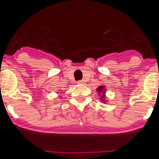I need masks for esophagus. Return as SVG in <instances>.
Instances as JSON below:
<instances>
[{"mask_svg": "<svg viewBox=\"0 0 159 159\" xmlns=\"http://www.w3.org/2000/svg\"><path fill=\"white\" fill-rule=\"evenodd\" d=\"M84 80H79L78 82H77V84H84Z\"/></svg>", "mask_w": 159, "mask_h": 159, "instance_id": "esophagus-1", "label": "esophagus"}]
</instances>
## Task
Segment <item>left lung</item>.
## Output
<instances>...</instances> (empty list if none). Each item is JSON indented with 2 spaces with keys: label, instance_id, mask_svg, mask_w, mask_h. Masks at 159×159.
I'll list each match as a JSON object with an SVG mask.
<instances>
[{
  "label": "left lung",
  "instance_id": "1",
  "mask_svg": "<svg viewBox=\"0 0 159 159\" xmlns=\"http://www.w3.org/2000/svg\"><path fill=\"white\" fill-rule=\"evenodd\" d=\"M97 91L99 92V95H100V99L102 101H104L105 100V88L104 86H99V88H97Z\"/></svg>",
  "mask_w": 159,
  "mask_h": 159
}]
</instances>
